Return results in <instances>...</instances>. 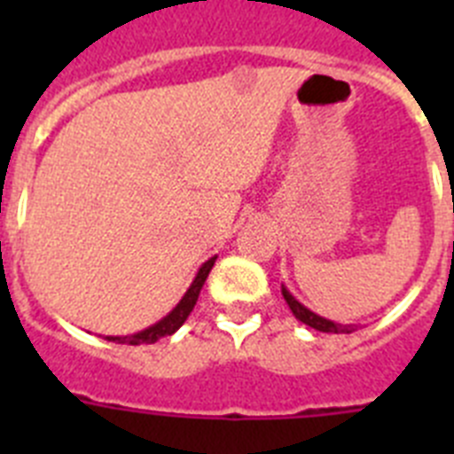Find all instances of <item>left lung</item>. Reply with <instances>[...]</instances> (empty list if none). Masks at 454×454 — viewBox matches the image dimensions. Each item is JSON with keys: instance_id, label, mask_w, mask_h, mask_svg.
<instances>
[{"instance_id": "8db88e82", "label": "left lung", "mask_w": 454, "mask_h": 454, "mask_svg": "<svg viewBox=\"0 0 454 454\" xmlns=\"http://www.w3.org/2000/svg\"><path fill=\"white\" fill-rule=\"evenodd\" d=\"M282 293H284V300H286V304L291 307L293 316H295L298 320H302L304 325H309V327H314V330H318V332H334V334H350L352 332L350 325L332 323V320H325V318H320V316H316L314 311H309V309L302 307V304L293 298L291 293H288L284 286H282Z\"/></svg>"}]
</instances>
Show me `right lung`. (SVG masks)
I'll list each match as a JSON object with an SVG mask.
<instances>
[{
  "instance_id": "add662e5",
  "label": "right lung",
  "mask_w": 454,
  "mask_h": 454,
  "mask_svg": "<svg viewBox=\"0 0 454 454\" xmlns=\"http://www.w3.org/2000/svg\"><path fill=\"white\" fill-rule=\"evenodd\" d=\"M214 263H215V256H214V259H208V262L204 263L202 268H200L198 277H195V282L191 284V288L186 291V295L182 298V302L172 309L166 318L159 320L156 325H152V327H147V330L138 332V334H134V336H106V339L115 340V343H129V346H140V343H156V340L163 339V336L175 334V332H177L179 327L184 325V320L191 316L192 307H195V302H198L200 291H202L204 282H207V277H208V272H211V268H214Z\"/></svg>"
}]
</instances>
